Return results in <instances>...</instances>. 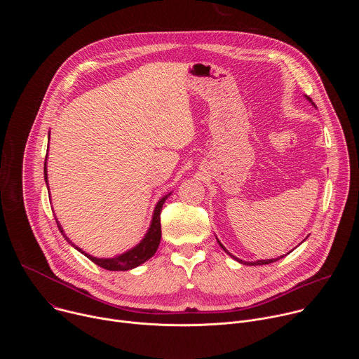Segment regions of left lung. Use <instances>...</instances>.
I'll return each instance as SVG.
<instances>
[{
  "instance_id": "8db88e82",
  "label": "left lung",
  "mask_w": 359,
  "mask_h": 359,
  "mask_svg": "<svg viewBox=\"0 0 359 359\" xmlns=\"http://www.w3.org/2000/svg\"><path fill=\"white\" fill-rule=\"evenodd\" d=\"M310 99V97H309ZM311 100V99H310ZM313 102V100H311ZM219 244L222 245V248L224 250V251H227L224 247H223V244L219 241ZM229 252V251H227ZM230 254V252H229ZM231 255V254H230ZM231 257L234 259V260H237L238 263H241V264H250V266H264V264H271V263H274V262H277V260H280V259H283V255H281V257H278V259H274V260H259V262H254V263H244L243 260H240V259H237V257H234V255H231Z\"/></svg>"
}]
</instances>
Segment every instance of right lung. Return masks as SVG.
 Wrapping results in <instances>:
<instances>
[{
	"instance_id": "1",
	"label": "right lung",
	"mask_w": 359,
	"mask_h": 359,
	"mask_svg": "<svg viewBox=\"0 0 359 359\" xmlns=\"http://www.w3.org/2000/svg\"><path fill=\"white\" fill-rule=\"evenodd\" d=\"M46 158V156H45ZM43 175H45V182L48 184V177H46V159H45V166H43ZM170 196V193L165 197H162L159 200V203L156 204L155 208V213H153V219H151V224H150V229L147 231V234L144 236V238L132 250L118 255V257L115 259H96V257H92V255L83 252L81 248L75 247V244H72V241H69V238L64 234L61 226L58 224L60 227V231L62 233V236L65 237V240H68L76 250H79L82 254H85L86 257L95 263L96 266L105 269V270H109V271H128L130 269H135L137 266H140L142 263H144L146 260H149L153 254L156 252L159 244H161V237H162V226H161V213H162V208L163 204L166 201V198Z\"/></svg>"
}]
</instances>
